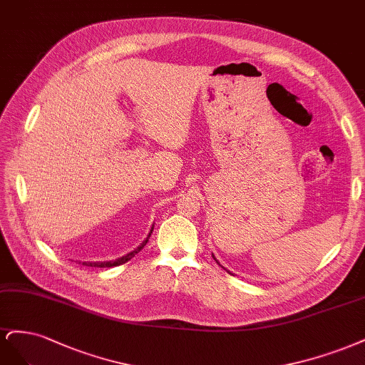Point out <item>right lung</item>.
Returning <instances> with one entry per match:
<instances>
[{
    "mask_svg": "<svg viewBox=\"0 0 365 365\" xmlns=\"http://www.w3.org/2000/svg\"><path fill=\"white\" fill-rule=\"evenodd\" d=\"M151 232H153V229H151ZM151 232H150V235H151ZM150 235L147 237V240L138 247V249H135L132 253H128V255H125V256L120 257V259H116V261H109V262H83V265H86V267H97V268H109V267H118V265H123V264H125V262L130 261L132 257H133L136 253H139L140 250L144 249V245L148 242Z\"/></svg>",
    "mask_w": 365,
    "mask_h": 365,
    "instance_id": "1",
    "label": "right lung"
}]
</instances>
